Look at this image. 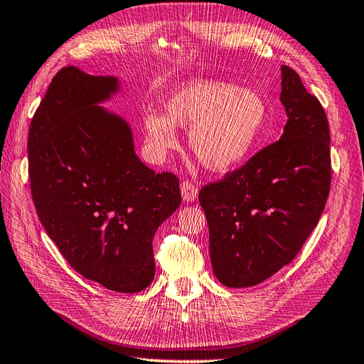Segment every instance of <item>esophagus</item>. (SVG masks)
Segmentation results:
<instances>
[{
  "instance_id": "obj_1",
  "label": "esophagus",
  "mask_w": 364,
  "mask_h": 364,
  "mask_svg": "<svg viewBox=\"0 0 364 364\" xmlns=\"http://www.w3.org/2000/svg\"><path fill=\"white\" fill-rule=\"evenodd\" d=\"M180 188H181V195L184 201L189 203L198 198V188H196V186L192 184L191 181H183Z\"/></svg>"
}]
</instances>
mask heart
<instances>
[{
	"instance_id": "obj_1",
	"label": "heart",
	"mask_w": 364,
	"mask_h": 364,
	"mask_svg": "<svg viewBox=\"0 0 364 364\" xmlns=\"http://www.w3.org/2000/svg\"><path fill=\"white\" fill-rule=\"evenodd\" d=\"M164 114L143 117L149 149L166 155L178 146L175 128L189 129V146L205 169L227 172L253 154L268 107L261 92L223 80H195L166 97Z\"/></svg>"
}]
</instances>
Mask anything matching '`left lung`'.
<instances>
[{"label": "left lung", "instance_id": "obj_1", "mask_svg": "<svg viewBox=\"0 0 364 364\" xmlns=\"http://www.w3.org/2000/svg\"><path fill=\"white\" fill-rule=\"evenodd\" d=\"M282 71L287 124L276 143L200 191L210 261L225 287L264 282L289 264L314 230L329 195V124L297 73Z\"/></svg>", "mask_w": 364, "mask_h": 364}]
</instances>
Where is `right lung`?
I'll list each match as a JSON object with an SVG mask.
<instances>
[{"label": "right lung", "mask_w": 364, "mask_h": 364, "mask_svg": "<svg viewBox=\"0 0 364 364\" xmlns=\"http://www.w3.org/2000/svg\"><path fill=\"white\" fill-rule=\"evenodd\" d=\"M119 90L114 76L59 70L30 123L28 176L67 262L112 291L139 293L155 274L154 235L181 192L173 173L141 163L128 122L99 105Z\"/></svg>", "instance_id": "obj_1"}]
</instances>
